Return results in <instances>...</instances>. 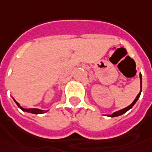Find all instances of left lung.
<instances>
[{"label": "left lung", "mask_w": 152, "mask_h": 152, "mask_svg": "<svg viewBox=\"0 0 152 152\" xmlns=\"http://www.w3.org/2000/svg\"><path fill=\"white\" fill-rule=\"evenodd\" d=\"M140 81H141V91H140V93L138 94V95L136 97V98L134 99V101L132 102V104H130L128 107H126L125 108H123L122 110H119V111H117V112H115L113 114H111V115H107L108 117H111V118H114V117H118V116H121L122 114H124L125 113H126L128 110H130L132 107L134 106V104L137 102V101L138 100V98H140V95H141V93H142V74H140Z\"/></svg>", "instance_id": "left-lung-1"}]
</instances>
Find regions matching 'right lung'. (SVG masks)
Masks as SVG:
<instances>
[{"label": "right lung", "instance_id": "1", "mask_svg": "<svg viewBox=\"0 0 152 152\" xmlns=\"http://www.w3.org/2000/svg\"><path fill=\"white\" fill-rule=\"evenodd\" d=\"M14 99V98H13ZM15 102L16 103V105L18 106V107H20V109L22 110V111H24V112H27V113H33V114H42V113H47L48 111L46 110V111H45V110H40V109H38V108H24V107H22L20 104H19L18 102H16L15 100L14 99Z\"/></svg>", "mask_w": 152, "mask_h": 152}]
</instances>
